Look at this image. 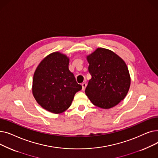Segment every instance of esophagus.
<instances>
[{
  "instance_id": "34e87169",
  "label": "esophagus",
  "mask_w": 158,
  "mask_h": 158,
  "mask_svg": "<svg viewBox=\"0 0 158 158\" xmlns=\"http://www.w3.org/2000/svg\"><path fill=\"white\" fill-rule=\"evenodd\" d=\"M86 87V82H82V90H85Z\"/></svg>"
}]
</instances>
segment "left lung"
Returning <instances> with one entry per match:
<instances>
[{"instance_id": "obj_1", "label": "left lung", "mask_w": 158, "mask_h": 158, "mask_svg": "<svg viewBox=\"0 0 158 158\" xmlns=\"http://www.w3.org/2000/svg\"><path fill=\"white\" fill-rule=\"evenodd\" d=\"M92 76L85 93L95 106L109 109L126 96L131 79L126 63L113 52L98 48L87 57Z\"/></svg>"}]
</instances>
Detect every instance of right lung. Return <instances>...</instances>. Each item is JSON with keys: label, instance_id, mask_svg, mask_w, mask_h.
<instances>
[{"label": "right lung", "instance_id": "obj_1", "mask_svg": "<svg viewBox=\"0 0 158 158\" xmlns=\"http://www.w3.org/2000/svg\"><path fill=\"white\" fill-rule=\"evenodd\" d=\"M69 59L54 52L41 61L33 77L32 94L46 110L61 113L70 106L75 94L82 89L69 69Z\"/></svg>", "mask_w": 158, "mask_h": 158}]
</instances>
